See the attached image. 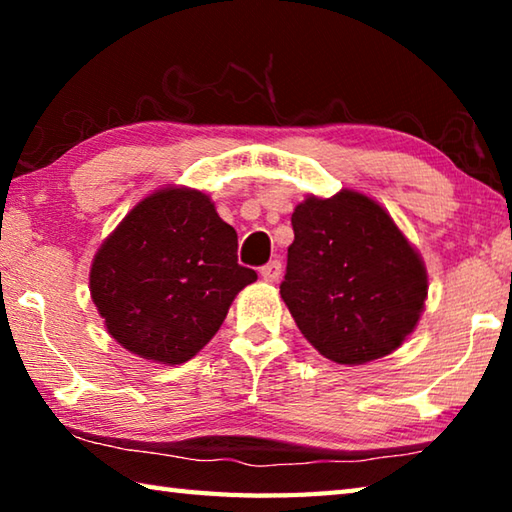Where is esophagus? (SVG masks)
Segmentation results:
<instances>
[{"mask_svg": "<svg viewBox=\"0 0 512 512\" xmlns=\"http://www.w3.org/2000/svg\"><path fill=\"white\" fill-rule=\"evenodd\" d=\"M262 277L266 282H277L282 277V262L280 259H273V262H268L266 266H262Z\"/></svg>", "mask_w": 512, "mask_h": 512, "instance_id": "34e87169", "label": "esophagus"}]
</instances>
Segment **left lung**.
<instances>
[{
    "label": "left lung",
    "mask_w": 512,
    "mask_h": 512,
    "mask_svg": "<svg viewBox=\"0 0 512 512\" xmlns=\"http://www.w3.org/2000/svg\"><path fill=\"white\" fill-rule=\"evenodd\" d=\"M280 296L305 339L361 366L400 348L427 300V268L384 207L352 189L307 196L291 214Z\"/></svg>",
    "instance_id": "1"
}]
</instances>
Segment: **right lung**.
<instances>
[{
    "mask_svg": "<svg viewBox=\"0 0 512 512\" xmlns=\"http://www.w3.org/2000/svg\"><path fill=\"white\" fill-rule=\"evenodd\" d=\"M257 273L237 262V232L210 196L164 187L146 196L103 241L90 293L108 334L142 359L178 366L219 332Z\"/></svg>",
    "mask_w": 512,
    "mask_h": 512,
    "instance_id": "1",
    "label": "right lung"
}]
</instances>
